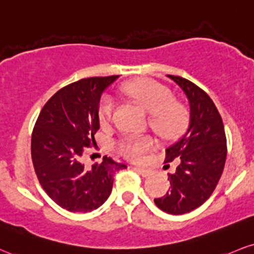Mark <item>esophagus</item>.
Returning a JSON list of instances; mask_svg holds the SVG:
<instances>
[{"mask_svg": "<svg viewBox=\"0 0 254 254\" xmlns=\"http://www.w3.org/2000/svg\"><path fill=\"white\" fill-rule=\"evenodd\" d=\"M135 170L139 175H142L143 177H149L152 174V172L150 169H145V168H140V167H136Z\"/></svg>", "mask_w": 254, "mask_h": 254, "instance_id": "34e87169", "label": "esophagus"}]
</instances>
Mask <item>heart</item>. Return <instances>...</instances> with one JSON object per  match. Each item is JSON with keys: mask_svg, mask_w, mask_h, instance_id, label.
Listing matches in <instances>:
<instances>
[{"mask_svg": "<svg viewBox=\"0 0 254 254\" xmlns=\"http://www.w3.org/2000/svg\"><path fill=\"white\" fill-rule=\"evenodd\" d=\"M122 92L149 114V125L163 139H173L185 131L189 121V111L185 104L173 99L172 91L155 80H137L122 86ZM115 100L104 96L98 108V117L103 125L112 121ZM152 146L148 136L125 135L116 142V149L131 160H139Z\"/></svg>", "mask_w": 254, "mask_h": 254, "instance_id": "1", "label": "heart"}]
</instances>
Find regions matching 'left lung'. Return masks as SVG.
Segmentation results:
<instances>
[{
	"mask_svg": "<svg viewBox=\"0 0 254 254\" xmlns=\"http://www.w3.org/2000/svg\"><path fill=\"white\" fill-rule=\"evenodd\" d=\"M168 77L187 96L190 117L185 135L166 150V163L179 161L176 172L168 174L169 190L154 201L163 212L180 215L196 209L214 191L224 172L227 145L221 116L208 94L187 79Z\"/></svg>",
	"mask_w": 254,
	"mask_h": 254,
	"instance_id": "8db88e82",
	"label": "left lung"
}]
</instances>
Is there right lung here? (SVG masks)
<instances>
[{
    "label": "right lung",
    "instance_id": "right-lung-1",
    "mask_svg": "<svg viewBox=\"0 0 254 254\" xmlns=\"http://www.w3.org/2000/svg\"><path fill=\"white\" fill-rule=\"evenodd\" d=\"M118 75L92 77L60 88L45 104L32 133V161L38 180L52 200L69 212L87 213L108 200L114 175L125 169L105 156L90 170L82 155L99 130L102 93Z\"/></svg>",
    "mask_w": 254,
    "mask_h": 254
}]
</instances>
